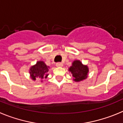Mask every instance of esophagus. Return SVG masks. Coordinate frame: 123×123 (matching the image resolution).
<instances>
[{
  "mask_svg": "<svg viewBox=\"0 0 123 123\" xmlns=\"http://www.w3.org/2000/svg\"><path fill=\"white\" fill-rule=\"evenodd\" d=\"M56 66L58 67H62L63 64H62V63H61V62H57V63H56Z\"/></svg>",
  "mask_w": 123,
  "mask_h": 123,
  "instance_id": "34e87169",
  "label": "esophagus"
}]
</instances>
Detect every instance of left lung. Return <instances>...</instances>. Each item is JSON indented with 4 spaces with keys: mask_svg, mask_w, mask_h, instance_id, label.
Wrapping results in <instances>:
<instances>
[{
    "mask_svg": "<svg viewBox=\"0 0 123 123\" xmlns=\"http://www.w3.org/2000/svg\"><path fill=\"white\" fill-rule=\"evenodd\" d=\"M68 70L72 74V76L74 78V80L75 81H80L85 80L88 76V67L83 66L80 61H75Z\"/></svg>",
    "mask_w": 123,
    "mask_h": 123,
    "instance_id": "left-lung-1",
    "label": "left lung"
}]
</instances>
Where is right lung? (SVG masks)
I'll return each instance as SVG.
<instances>
[{"label": "right lung", "mask_w": 123, "mask_h": 123, "mask_svg": "<svg viewBox=\"0 0 123 123\" xmlns=\"http://www.w3.org/2000/svg\"><path fill=\"white\" fill-rule=\"evenodd\" d=\"M30 70L31 77L35 80L37 77H40L41 78H46L48 75V73L49 68L43 61H38L35 66L31 67Z\"/></svg>", "instance_id": "1"}]
</instances>
